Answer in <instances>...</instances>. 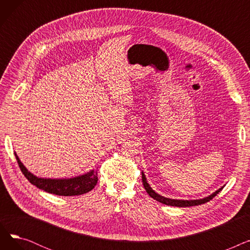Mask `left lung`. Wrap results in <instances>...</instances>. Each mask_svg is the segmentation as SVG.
<instances>
[{
    "instance_id": "left-lung-1",
    "label": "left lung",
    "mask_w": 250,
    "mask_h": 250,
    "mask_svg": "<svg viewBox=\"0 0 250 250\" xmlns=\"http://www.w3.org/2000/svg\"><path fill=\"white\" fill-rule=\"evenodd\" d=\"M142 179H143L144 188H145L146 191L149 193V195L151 196V198H153L156 201H158L159 203H162V204L167 205V206H172V207H181L182 208V207H191V206H198V205L205 204L207 202L211 201L214 198V196H216L223 189V188H221L218 190H216L215 192H213L212 194H209L208 196H206V198L200 199V200H188H188H173V199L165 198V196H162L159 193L155 192L152 189V188L150 187L149 183H148V181L146 179V176H145V174H144V172H142Z\"/></svg>"
}]
</instances>
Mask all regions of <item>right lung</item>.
<instances>
[{
  "instance_id": "add662e5",
  "label": "right lung",
  "mask_w": 250,
  "mask_h": 250,
  "mask_svg": "<svg viewBox=\"0 0 250 250\" xmlns=\"http://www.w3.org/2000/svg\"><path fill=\"white\" fill-rule=\"evenodd\" d=\"M14 154L24 176L27 178L33 186L46 192L57 194V195H64V196L80 195L93 189L97 183L98 177H97L96 169L90 170L89 172L83 175H79L72 178L57 179V178L37 177L34 174H32L30 171H28L27 168L23 165V163L19 159V157L17 156L16 152H14Z\"/></svg>"
}]
</instances>
